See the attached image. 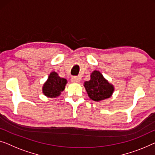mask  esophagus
<instances>
[{
    "label": "esophagus",
    "instance_id": "esophagus-1",
    "mask_svg": "<svg viewBox=\"0 0 155 155\" xmlns=\"http://www.w3.org/2000/svg\"><path fill=\"white\" fill-rule=\"evenodd\" d=\"M71 82H74V83H78L80 81V79L78 77H72L71 78Z\"/></svg>",
    "mask_w": 155,
    "mask_h": 155
}]
</instances>
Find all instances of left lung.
Here are the masks:
<instances>
[{"label": "left lung", "mask_w": 155, "mask_h": 155, "mask_svg": "<svg viewBox=\"0 0 155 155\" xmlns=\"http://www.w3.org/2000/svg\"><path fill=\"white\" fill-rule=\"evenodd\" d=\"M84 87L90 98L97 102L110 97L114 91L112 85L98 71H93L91 80L84 83Z\"/></svg>", "instance_id": "left-lung-1"}]
</instances>
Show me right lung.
Listing matches in <instances>:
<instances>
[{
	"mask_svg": "<svg viewBox=\"0 0 155 155\" xmlns=\"http://www.w3.org/2000/svg\"><path fill=\"white\" fill-rule=\"evenodd\" d=\"M67 82L65 78H60L58 74L53 71L51 73L47 81L43 85V92L48 97H56L64 91Z\"/></svg>",
	"mask_w": 155,
	"mask_h": 155,
	"instance_id": "1",
	"label": "right lung"
}]
</instances>
